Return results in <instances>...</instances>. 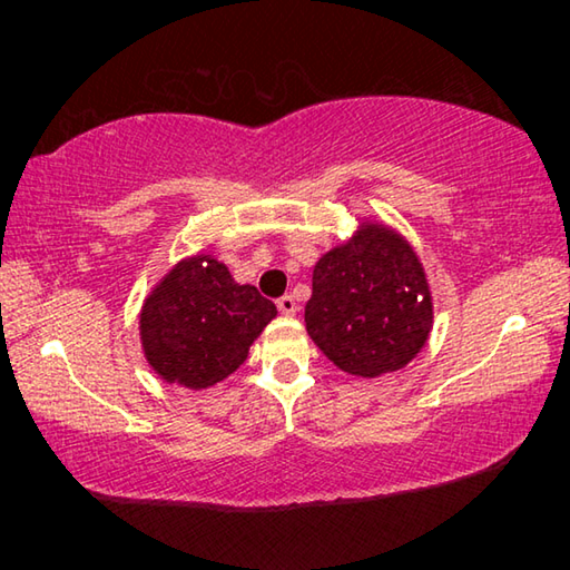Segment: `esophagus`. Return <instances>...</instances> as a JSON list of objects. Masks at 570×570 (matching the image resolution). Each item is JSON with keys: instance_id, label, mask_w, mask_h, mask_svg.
Masks as SVG:
<instances>
[{"instance_id": "obj_1", "label": "esophagus", "mask_w": 570, "mask_h": 570, "mask_svg": "<svg viewBox=\"0 0 570 570\" xmlns=\"http://www.w3.org/2000/svg\"><path fill=\"white\" fill-rule=\"evenodd\" d=\"M276 306H278V312H282L284 316H294L296 314V302H294V296H282V298H278V302H276Z\"/></svg>"}]
</instances>
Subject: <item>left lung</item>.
<instances>
[{
	"label": "left lung",
	"instance_id": "obj_1",
	"mask_svg": "<svg viewBox=\"0 0 570 570\" xmlns=\"http://www.w3.org/2000/svg\"><path fill=\"white\" fill-rule=\"evenodd\" d=\"M314 344L354 377L410 364L432 330V294L417 254L382 224H364L316 262L304 308Z\"/></svg>",
	"mask_w": 570,
	"mask_h": 570
}]
</instances>
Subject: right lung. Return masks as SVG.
<instances>
[{
	"label": "right lung",
	"mask_w": 570,
	"mask_h": 570,
	"mask_svg": "<svg viewBox=\"0 0 570 570\" xmlns=\"http://www.w3.org/2000/svg\"><path fill=\"white\" fill-rule=\"evenodd\" d=\"M276 316L256 286L236 284L218 258H183L140 312V342L158 377L206 390L246 362L248 346Z\"/></svg>",
	"instance_id": "add662e5"
}]
</instances>
